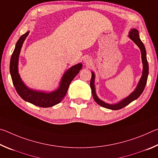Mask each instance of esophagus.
<instances>
[{
	"instance_id": "34e87169",
	"label": "esophagus",
	"mask_w": 158,
	"mask_h": 158,
	"mask_svg": "<svg viewBox=\"0 0 158 158\" xmlns=\"http://www.w3.org/2000/svg\"><path fill=\"white\" fill-rule=\"evenodd\" d=\"M84 63H86V64H89V63L90 62V58H88V57H85L84 59Z\"/></svg>"
}]
</instances>
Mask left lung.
Instances as JSON below:
<instances>
[{
  "label": "left lung",
  "instance_id": "left-lung-1",
  "mask_svg": "<svg viewBox=\"0 0 158 158\" xmlns=\"http://www.w3.org/2000/svg\"><path fill=\"white\" fill-rule=\"evenodd\" d=\"M129 37L130 38L135 42V44L140 48L141 52V58H142L143 68L142 77H141L140 81L139 82L137 87L136 88L135 90L132 93V94L130 95L127 98L124 99V100H123L121 102H120L119 103L116 104V105H110L105 102H104L100 100L95 94V86H94L95 75H94V73H92V77H91V79H90V88H91V91H92V95H93V98H94L95 101L99 105H100L106 109H112V110H118V109L123 108L125 106L128 105L130 103L132 102V101H134L139 97L141 93H142L143 91L144 88H145L146 82H147V79H148V64L146 58V49L143 44V42L141 41L139 36V32L137 29H132L131 31L130 32Z\"/></svg>",
  "mask_w": 158,
  "mask_h": 158
}]
</instances>
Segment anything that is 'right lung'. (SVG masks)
Segmentation results:
<instances>
[{
	"label": "right lung",
	"instance_id": "add662e5",
	"mask_svg": "<svg viewBox=\"0 0 158 158\" xmlns=\"http://www.w3.org/2000/svg\"><path fill=\"white\" fill-rule=\"evenodd\" d=\"M29 32H27L20 37L16 44L15 49L12 54L10 70L13 84L15 85L17 93L23 100L40 107H51L60 103V101L65 97L69 84L77 74L79 73V70L82 68V65L79 63L69 68L63 75L60 87L56 91L50 93H44L35 91V90L28 89L21 81L20 77L19 75L18 60L23 42H24Z\"/></svg>",
	"mask_w": 158,
	"mask_h": 158
}]
</instances>
